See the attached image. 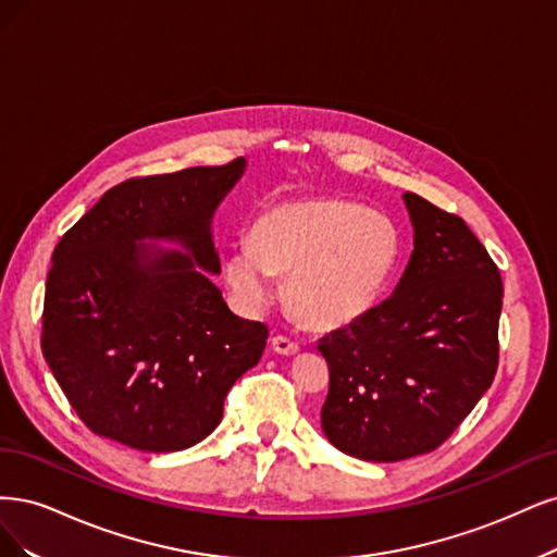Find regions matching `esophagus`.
<instances>
[{
	"label": "esophagus",
	"instance_id": "1",
	"mask_svg": "<svg viewBox=\"0 0 557 557\" xmlns=\"http://www.w3.org/2000/svg\"><path fill=\"white\" fill-rule=\"evenodd\" d=\"M271 345H273V349H275L277 354H284V356H292V354H298V351H300V345L294 343V339L286 337V335H275V337L271 339Z\"/></svg>",
	"mask_w": 557,
	"mask_h": 557
}]
</instances>
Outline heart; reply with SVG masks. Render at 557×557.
Wrapping results in <instances>:
<instances>
[{
    "label": "heart",
    "mask_w": 557,
    "mask_h": 557,
    "mask_svg": "<svg viewBox=\"0 0 557 557\" xmlns=\"http://www.w3.org/2000/svg\"><path fill=\"white\" fill-rule=\"evenodd\" d=\"M403 231L384 210L351 199H296L265 208L252 238L233 245L226 284L245 308L273 298V275L305 324L343 329L366 317L398 271Z\"/></svg>",
    "instance_id": "obj_1"
}]
</instances>
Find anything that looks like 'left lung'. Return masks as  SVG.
Segmentation results:
<instances>
[{
  "label": "left lung",
  "instance_id": "1",
  "mask_svg": "<svg viewBox=\"0 0 557 557\" xmlns=\"http://www.w3.org/2000/svg\"><path fill=\"white\" fill-rule=\"evenodd\" d=\"M414 252L396 292L321 337V428L339 451L396 462L435 451L495 380L502 277L458 214L407 191Z\"/></svg>",
  "mask_w": 557,
  "mask_h": 557
}]
</instances>
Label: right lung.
Listing matches in <instances>:
<instances>
[{
    "instance_id": "obj_1",
    "label": "right lung",
    "mask_w": 557,
    "mask_h": 557,
    "mask_svg": "<svg viewBox=\"0 0 557 557\" xmlns=\"http://www.w3.org/2000/svg\"><path fill=\"white\" fill-rule=\"evenodd\" d=\"M245 159L129 177L60 238L41 349L92 433L138 451H183L222 421L224 398L265 349L268 326L233 314L210 277L214 208ZM175 239L190 252L143 246Z\"/></svg>"
}]
</instances>
